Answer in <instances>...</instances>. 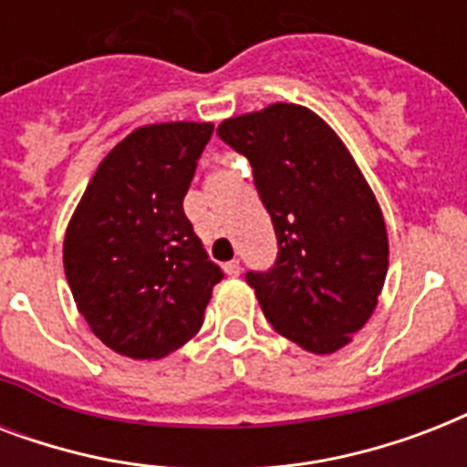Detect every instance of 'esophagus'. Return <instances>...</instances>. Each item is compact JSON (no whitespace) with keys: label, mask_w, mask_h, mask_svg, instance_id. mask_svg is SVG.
I'll return each mask as SVG.
<instances>
[{"label":"esophagus","mask_w":467,"mask_h":467,"mask_svg":"<svg viewBox=\"0 0 467 467\" xmlns=\"http://www.w3.org/2000/svg\"><path fill=\"white\" fill-rule=\"evenodd\" d=\"M223 269H225L227 276H240L242 266H240V262H237V259H233V262H227Z\"/></svg>","instance_id":"34e87169"}]
</instances>
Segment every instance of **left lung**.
I'll return each mask as SVG.
<instances>
[{"label": "left lung", "instance_id": "1", "mask_svg": "<svg viewBox=\"0 0 467 467\" xmlns=\"http://www.w3.org/2000/svg\"><path fill=\"white\" fill-rule=\"evenodd\" d=\"M220 140L244 155L278 240L274 269L247 284L271 327L334 354L370 319L388 274V230L341 138L298 104L225 119Z\"/></svg>", "mask_w": 467, "mask_h": 467}]
</instances>
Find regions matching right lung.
Masks as SVG:
<instances>
[{"label": "right lung", "mask_w": 467, "mask_h": 467, "mask_svg": "<svg viewBox=\"0 0 467 467\" xmlns=\"http://www.w3.org/2000/svg\"><path fill=\"white\" fill-rule=\"evenodd\" d=\"M213 123L171 120L126 135L101 160L69 218L62 262L77 310L106 347L161 358L203 325L223 278L183 196Z\"/></svg>", "instance_id": "add662e5"}]
</instances>
